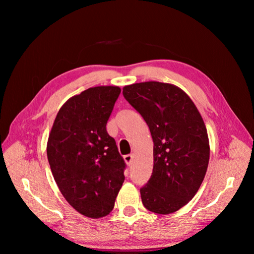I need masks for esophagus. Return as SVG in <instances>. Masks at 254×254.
Wrapping results in <instances>:
<instances>
[{"label":"esophagus","instance_id":"34e87169","mask_svg":"<svg viewBox=\"0 0 254 254\" xmlns=\"http://www.w3.org/2000/svg\"><path fill=\"white\" fill-rule=\"evenodd\" d=\"M132 159H133V155H132V154H128V155L124 156V160H126V163H127L128 166L131 165Z\"/></svg>","mask_w":254,"mask_h":254}]
</instances>
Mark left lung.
<instances>
[{
	"mask_svg": "<svg viewBox=\"0 0 254 254\" xmlns=\"http://www.w3.org/2000/svg\"><path fill=\"white\" fill-rule=\"evenodd\" d=\"M123 96L147 123L154 142V168L141 188L145 207L170 214L191 201L209 160L207 131L197 108L177 86L145 82L126 86Z\"/></svg>",
	"mask_w": 254,
	"mask_h": 254,
	"instance_id": "1",
	"label": "left lung"
}]
</instances>
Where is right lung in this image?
I'll return each instance as SVG.
<instances>
[{"label": "right lung", "instance_id": "1", "mask_svg": "<svg viewBox=\"0 0 254 254\" xmlns=\"http://www.w3.org/2000/svg\"><path fill=\"white\" fill-rule=\"evenodd\" d=\"M120 93L117 86H98L69 98L48 139V160L59 189L69 205L90 218L111 212L124 181L126 161L106 128Z\"/></svg>", "mask_w": 254, "mask_h": 254}]
</instances>
